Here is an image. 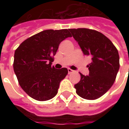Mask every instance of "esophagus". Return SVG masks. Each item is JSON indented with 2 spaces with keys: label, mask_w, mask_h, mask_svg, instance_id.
I'll list each match as a JSON object with an SVG mask.
<instances>
[{
  "label": "esophagus",
  "mask_w": 129,
  "mask_h": 129,
  "mask_svg": "<svg viewBox=\"0 0 129 129\" xmlns=\"http://www.w3.org/2000/svg\"><path fill=\"white\" fill-rule=\"evenodd\" d=\"M68 74H72V73L74 72V71L72 70H71L70 68L68 69Z\"/></svg>",
  "instance_id": "1"
}]
</instances>
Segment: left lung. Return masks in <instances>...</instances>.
<instances>
[{
	"mask_svg": "<svg viewBox=\"0 0 129 129\" xmlns=\"http://www.w3.org/2000/svg\"><path fill=\"white\" fill-rule=\"evenodd\" d=\"M83 53L92 57L87 66L89 76L80 74L75 85L77 94L86 100H96L113 85L119 70V55L112 41L99 31L86 28L70 29Z\"/></svg>",
	"mask_w": 129,
	"mask_h": 129,
	"instance_id": "left-lung-1",
	"label": "left lung"
}]
</instances>
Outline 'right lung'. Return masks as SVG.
I'll use <instances>...</instances> for the list:
<instances>
[{
  "label": "right lung",
  "instance_id": "1",
  "mask_svg": "<svg viewBox=\"0 0 129 129\" xmlns=\"http://www.w3.org/2000/svg\"><path fill=\"white\" fill-rule=\"evenodd\" d=\"M72 37L68 29H49L31 36L15 50L13 69L22 89L38 101L50 100L57 94L67 68L51 66L59 45Z\"/></svg>",
  "mask_w": 129,
  "mask_h": 129
}]
</instances>
